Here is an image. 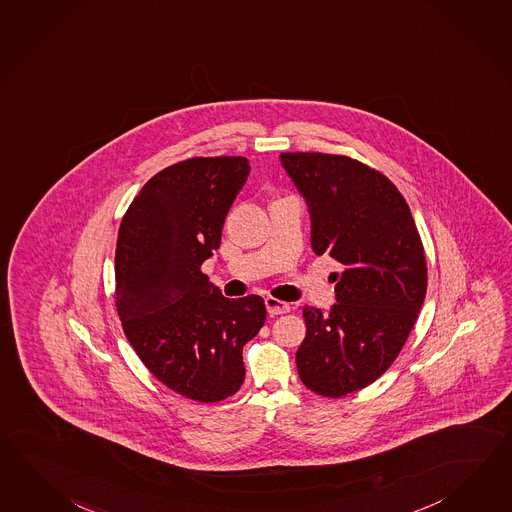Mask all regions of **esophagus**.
Wrapping results in <instances>:
<instances>
[{
	"label": "esophagus",
	"mask_w": 512,
	"mask_h": 512,
	"mask_svg": "<svg viewBox=\"0 0 512 512\" xmlns=\"http://www.w3.org/2000/svg\"><path fill=\"white\" fill-rule=\"evenodd\" d=\"M265 308L271 315H282V313H287L291 309L287 302H282V300L273 297L265 298Z\"/></svg>",
	"instance_id": "1"
}]
</instances>
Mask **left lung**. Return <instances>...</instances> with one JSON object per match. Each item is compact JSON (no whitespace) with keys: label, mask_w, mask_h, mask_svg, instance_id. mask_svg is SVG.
Returning a JSON list of instances; mask_svg holds the SVG:
<instances>
[{"label":"left lung","mask_w":512,"mask_h":512,"mask_svg":"<svg viewBox=\"0 0 512 512\" xmlns=\"http://www.w3.org/2000/svg\"><path fill=\"white\" fill-rule=\"evenodd\" d=\"M280 160L308 203L313 252L341 263L330 313L302 308L298 376L313 393L341 398L378 380L404 348L428 289L422 239L380 171L343 155Z\"/></svg>","instance_id":"1"}]
</instances>
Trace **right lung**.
I'll return each mask as SVG.
<instances>
[{"label":"right lung","instance_id":"obj_1","mask_svg":"<svg viewBox=\"0 0 512 512\" xmlns=\"http://www.w3.org/2000/svg\"><path fill=\"white\" fill-rule=\"evenodd\" d=\"M249 173L245 156L182 160L143 186L119 225L123 332L156 380L203 404L238 393L243 346L267 317L262 297H223L201 271Z\"/></svg>","mask_w":512,"mask_h":512}]
</instances>
